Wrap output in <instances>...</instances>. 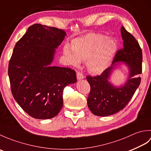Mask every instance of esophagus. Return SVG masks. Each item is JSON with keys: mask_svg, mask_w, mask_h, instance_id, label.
Segmentation results:
<instances>
[{"mask_svg": "<svg viewBox=\"0 0 151 151\" xmlns=\"http://www.w3.org/2000/svg\"><path fill=\"white\" fill-rule=\"evenodd\" d=\"M76 76H77V79L78 80V81H80V80L83 79L84 78V75H83V74L80 71H78L77 73H76Z\"/></svg>", "mask_w": 151, "mask_h": 151, "instance_id": "esophagus-1", "label": "esophagus"}]
</instances>
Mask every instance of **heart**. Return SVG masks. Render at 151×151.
Returning <instances> with one entry per match:
<instances>
[{"mask_svg": "<svg viewBox=\"0 0 151 151\" xmlns=\"http://www.w3.org/2000/svg\"><path fill=\"white\" fill-rule=\"evenodd\" d=\"M117 50L115 41L101 34H89L76 38L63 47V52L69 63L78 66L87 61L88 69L93 74H101L108 68Z\"/></svg>", "mask_w": 151, "mask_h": 151, "instance_id": "obj_1", "label": "heart"}]
</instances>
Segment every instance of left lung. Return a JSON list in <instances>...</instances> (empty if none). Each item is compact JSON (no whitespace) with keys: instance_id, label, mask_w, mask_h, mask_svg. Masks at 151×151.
<instances>
[{"instance_id":"obj_1","label":"left lung","mask_w":151,"mask_h":151,"mask_svg":"<svg viewBox=\"0 0 151 151\" xmlns=\"http://www.w3.org/2000/svg\"><path fill=\"white\" fill-rule=\"evenodd\" d=\"M123 45L119 50L111 65L101 75L88 76L91 91L88 98V106L93 114L97 116H108L117 113L126 106L139 87L142 72V51L138 42L124 27L121 28ZM123 63L129 69V75L123 85L115 86L109 82L112 73Z\"/></svg>"}]
</instances>
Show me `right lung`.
I'll use <instances>...</instances> for the list:
<instances>
[{
	"label": "right lung",
	"instance_id": "right-lung-1",
	"mask_svg": "<svg viewBox=\"0 0 151 151\" xmlns=\"http://www.w3.org/2000/svg\"><path fill=\"white\" fill-rule=\"evenodd\" d=\"M65 32L34 24L19 40L8 66L12 95L26 113L38 119H51L63 106V91L76 82V73L51 66Z\"/></svg>",
	"mask_w": 151,
	"mask_h": 151
}]
</instances>
